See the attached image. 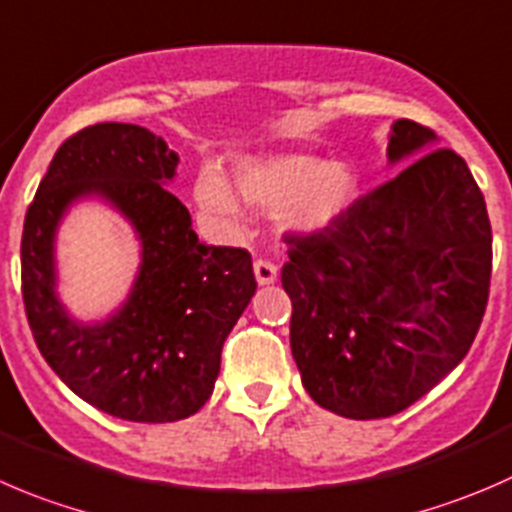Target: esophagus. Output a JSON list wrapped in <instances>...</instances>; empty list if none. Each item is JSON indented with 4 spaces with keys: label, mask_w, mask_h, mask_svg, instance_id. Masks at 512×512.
I'll return each instance as SVG.
<instances>
[{
    "label": "esophagus",
    "mask_w": 512,
    "mask_h": 512,
    "mask_svg": "<svg viewBox=\"0 0 512 512\" xmlns=\"http://www.w3.org/2000/svg\"><path fill=\"white\" fill-rule=\"evenodd\" d=\"M254 273H256V281L263 286V283H273V281H276L278 268L273 266L271 261H266V258H256V261H254Z\"/></svg>",
    "instance_id": "1"
}]
</instances>
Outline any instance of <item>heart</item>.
I'll return each instance as SVG.
<instances>
[{"label":"heart","mask_w":512,"mask_h":512,"mask_svg":"<svg viewBox=\"0 0 512 512\" xmlns=\"http://www.w3.org/2000/svg\"><path fill=\"white\" fill-rule=\"evenodd\" d=\"M236 193L258 209H278V224L286 231L313 234L346 214L358 194V179L343 161H326L313 154L241 159L236 166V191L214 166H206L196 176V206L214 224L234 226L239 221L241 201Z\"/></svg>","instance_id":"1"}]
</instances>
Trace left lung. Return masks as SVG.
<instances>
[{
  "mask_svg": "<svg viewBox=\"0 0 512 512\" xmlns=\"http://www.w3.org/2000/svg\"><path fill=\"white\" fill-rule=\"evenodd\" d=\"M433 144L428 126L398 119L388 159ZM286 244L291 353L318 406L356 421L396 416L473 346L493 231L483 191L453 149L427 151L331 226Z\"/></svg>",
  "mask_w": 512,
  "mask_h": 512,
  "instance_id": "1",
  "label": "left lung"
}]
</instances>
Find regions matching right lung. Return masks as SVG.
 <instances>
[{
  "mask_svg": "<svg viewBox=\"0 0 512 512\" xmlns=\"http://www.w3.org/2000/svg\"><path fill=\"white\" fill-rule=\"evenodd\" d=\"M179 156L136 124H96L54 154L22 234V298L52 371L86 403L134 423L189 418L209 401L221 348L256 291L246 249L206 246L166 189ZM111 200L142 239L130 301L106 324L72 322L53 296V231L79 195Z\"/></svg>",
  "mask_w": 512,
  "mask_h": 512,
  "instance_id": "right-lung-1",
  "label": "right lung"
}]
</instances>
